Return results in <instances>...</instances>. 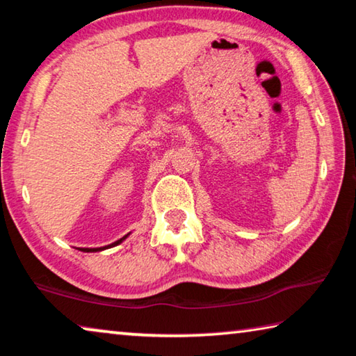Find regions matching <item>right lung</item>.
I'll return each instance as SVG.
<instances>
[{
	"label": "right lung",
	"mask_w": 356,
	"mask_h": 356,
	"mask_svg": "<svg viewBox=\"0 0 356 356\" xmlns=\"http://www.w3.org/2000/svg\"><path fill=\"white\" fill-rule=\"evenodd\" d=\"M127 236H128V234H127ZM127 236H123L122 239H118L117 242H114V244H111V245H117V244H120V242H122L123 239H125ZM111 245H107V247H111ZM103 249H104V247H103ZM98 250H101V249H83V252H98Z\"/></svg>",
	"instance_id": "obj_1"
}]
</instances>
